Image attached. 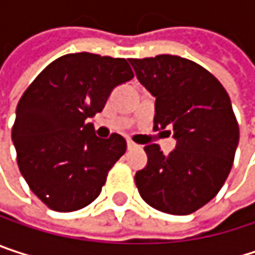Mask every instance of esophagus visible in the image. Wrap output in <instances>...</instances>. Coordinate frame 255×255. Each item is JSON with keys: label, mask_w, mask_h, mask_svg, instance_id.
Listing matches in <instances>:
<instances>
[{"label": "esophagus", "mask_w": 255, "mask_h": 255, "mask_svg": "<svg viewBox=\"0 0 255 255\" xmlns=\"http://www.w3.org/2000/svg\"><path fill=\"white\" fill-rule=\"evenodd\" d=\"M127 146H128V149H135V147H138L132 140H127Z\"/></svg>", "instance_id": "34e87169"}]
</instances>
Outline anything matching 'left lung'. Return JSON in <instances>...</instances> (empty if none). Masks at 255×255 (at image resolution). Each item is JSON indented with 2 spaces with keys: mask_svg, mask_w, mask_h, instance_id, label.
I'll return each mask as SVG.
<instances>
[{
  "mask_svg": "<svg viewBox=\"0 0 255 255\" xmlns=\"http://www.w3.org/2000/svg\"><path fill=\"white\" fill-rule=\"evenodd\" d=\"M138 81L156 97L153 129L170 127L177 147L164 155L147 144V165L135 173L146 204L186 216L210 202L233 165L239 126L229 94L201 65L171 54L129 59Z\"/></svg>",
  "mask_w": 255,
  "mask_h": 255,
  "instance_id": "8db88e82",
  "label": "left lung"
}]
</instances>
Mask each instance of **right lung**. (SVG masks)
<instances>
[{
    "instance_id": "right-lung-1",
    "label": "right lung",
    "mask_w": 255,
    "mask_h": 255,
    "mask_svg": "<svg viewBox=\"0 0 255 255\" xmlns=\"http://www.w3.org/2000/svg\"><path fill=\"white\" fill-rule=\"evenodd\" d=\"M132 77L126 59L72 53L51 62L26 88L11 138L22 176L50 210L77 211L100 195L127 141L117 132L97 137L87 120Z\"/></svg>"
}]
</instances>
